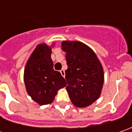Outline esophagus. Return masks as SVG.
<instances>
[{
    "instance_id": "esophagus-1",
    "label": "esophagus",
    "mask_w": 132,
    "mask_h": 132,
    "mask_svg": "<svg viewBox=\"0 0 132 132\" xmlns=\"http://www.w3.org/2000/svg\"><path fill=\"white\" fill-rule=\"evenodd\" d=\"M60 73H61L62 76L63 77L65 76V73H64V70H60Z\"/></svg>"
}]
</instances>
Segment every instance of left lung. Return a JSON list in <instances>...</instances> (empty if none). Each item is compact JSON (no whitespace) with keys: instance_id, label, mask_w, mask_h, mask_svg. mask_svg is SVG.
Instances as JSON below:
<instances>
[{"instance_id":"obj_1","label":"left lung","mask_w":132,"mask_h":132,"mask_svg":"<svg viewBox=\"0 0 132 132\" xmlns=\"http://www.w3.org/2000/svg\"><path fill=\"white\" fill-rule=\"evenodd\" d=\"M62 49L66 53V89L70 101L77 107H87L101 95L104 81L103 66L93 49L81 42L64 40Z\"/></svg>"}]
</instances>
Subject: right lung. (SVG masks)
Masks as SVG:
<instances>
[{
    "mask_svg": "<svg viewBox=\"0 0 132 132\" xmlns=\"http://www.w3.org/2000/svg\"><path fill=\"white\" fill-rule=\"evenodd\" d=\"M51 46L37 45L28 58L24 70L23 79L28 95L39 105L51 104L57 91L64 87L66 81L61 73L53 70Z\"/></svg>",
    "mask_w": 132,
    "mask_h": 132,
    "instance_id": "add662e5",
    "label": "right lung"
}]
</instances>
